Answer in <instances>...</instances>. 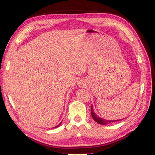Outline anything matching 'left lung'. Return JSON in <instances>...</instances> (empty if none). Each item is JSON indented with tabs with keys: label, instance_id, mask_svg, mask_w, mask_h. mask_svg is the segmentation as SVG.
<instances>
[{
	"label": "left lung",
	"instance_id": "left-lung-1",
	"mask_svg": "<svg viewBox=\"0 0 155 155\" xmlns=\"http://www.w3.org/2000/svg\"><path fill=\"white\" fill-rule=\"evenodd\" d=\"M91 114L93 119H94V120L96 121V123H97L98 124H101V125H107V124H108V123H110L111 122H116V121L120 120H105V119H103L101 117H99V116H97V114H96V113L94 112L93 105H91ZM121 120H122V119H121Z\"/></svg>",
	"mask_w": 155,
	"mask_h": 155
}]
</instances>
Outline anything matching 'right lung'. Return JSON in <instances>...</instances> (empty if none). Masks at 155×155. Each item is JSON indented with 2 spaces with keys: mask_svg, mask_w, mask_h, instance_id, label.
Listing matches in <instances>:
<instances>
[{
  "mask_svg": "<svg viewBox=\"0 0 155 155\" xmlns=\"http://www.w3.org/2000/svg\"><path fill=\"white\" fill-rule=\"evenodd\" d=\"M61 122L60 123H59V124L58 125H57V126H55V127H53V128H55V127H58V126H59V125H61Z\"/></svg>",
  "mask_w": 155,
  "mask_h": 155,
  "instance_id": "right-lung-1",
  "label": "right lung"
}]
</instances>
